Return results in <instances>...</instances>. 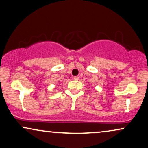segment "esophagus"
Listing matches in <instances>:
<instances>
[{"instance_id": "esophagus-1", "label": "esophagus", "mask_w": 148, "mask_h": 148, "mask_svg": "<svg viewBox=\"0 0 148 148\" xmlns=\"http://www.w3.org/2000/svg\"><path fill=\"white\" fill-rule=\"evenodd\" d=\"M74 79L76 80H78V79H79V76H74Z\"/></svg>"}]
</instances>
